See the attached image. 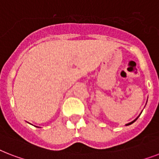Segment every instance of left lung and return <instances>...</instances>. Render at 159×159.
<instances>
[{"instance_id": "1", "label": "left lung", "mask_w": 159, "mask_h": 159, "mask_svg": "<svg viewBox=\"0 0 159 159\" xmlns=\"http://www.w3.org/2000/svg\"><path fill=\"white\" fill-rule=\"evenodd\" d=\"M138 118H139V117H138ZM138 118H137V119H134V121H133V122H131V123H129V124H126V125H130V124H132L133 123H134V122L136 121V120H137V119H138Z\"/></svg>"}]
</instances>
